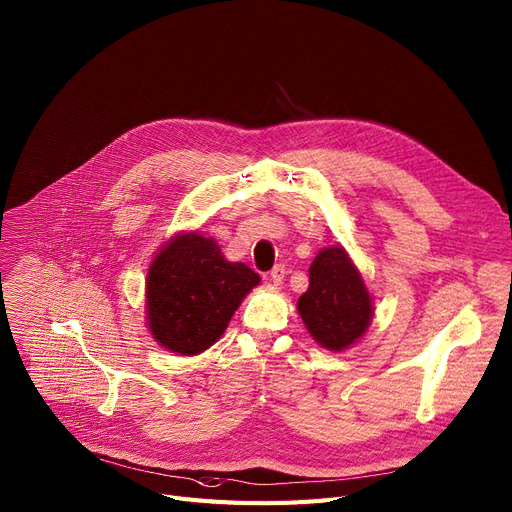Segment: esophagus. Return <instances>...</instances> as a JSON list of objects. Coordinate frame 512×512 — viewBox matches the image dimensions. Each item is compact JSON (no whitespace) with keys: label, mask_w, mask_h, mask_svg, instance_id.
Segmentation results:
<instances>
[{"label":"esophagus","mask_w":512,"mask_h":512,"mask_svg":"<svg viewBox=\"0 0 512 512\" xmlns=\"http://www.w3.org/2000/svg\"><path fill=\"white\" fill-rule=\"evenodd\" d=\"M284 278H286V267L282 263H278L274 269L269 271V282L274 286H280L284 282Z\"/></svg>","instance_id":"1"}]
</instances>
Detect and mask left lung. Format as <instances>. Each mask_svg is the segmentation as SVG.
I'll return each mask as SVG.
<instances>
[{
    "label": "left lung",
    "instance_id": "obj_1",
    "mask_svg": "<svg viewBox=\"0 0 512 512\" xmlns=\"http://www.w3.org/2000/svg\"><path fill=\"white\" fill-rule=\"evenodd\" d=\"M298 313L315 342L333 352L350 348L366 333L372 298L344 247H327L315 257Z\"/></svg>",
    "mask_w": 512,
    "mask_h": 512
}]
</instances>
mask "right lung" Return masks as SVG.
Listing matches in <instances>:
<instances>
[{
    "label": "right lung",
    "instance_id": "1",
    "mask_svg": "<svg viewBox=\"0 0 512 512\" xmlns=\"http://www.w3.org/2000/svg\"><path fill=\"white\" fill-rule=\"evenodd\" d=\"M257 284L255 271L226 261L214 238L181 232L156 253L148 269L150 333L170 352L201 354L218 342Z\"/></svg>",
    "mask_w": 512,
    "mask_h": 512
}]
</instances>
